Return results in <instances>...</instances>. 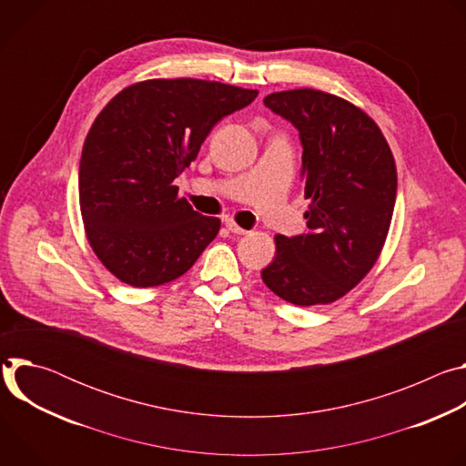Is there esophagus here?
Returning <instances> with one entry per match:
<instances>
[{
	"instance_id": "1",
	"label": "esophagus",
	"mask_w": 466,
	"mask_h": 466,
	"mask_svg": "<svg viewBox=\"0 0 466 466\" xmlns=\"http://www.w3.org/2000/svg\"><path fill=\"white\" fill-rule=\"evenodd\" d=\"M225 227H227L232 234H247V232H248V230L241 228L234 219H225Z\"/></svg>"
}]
</instances>
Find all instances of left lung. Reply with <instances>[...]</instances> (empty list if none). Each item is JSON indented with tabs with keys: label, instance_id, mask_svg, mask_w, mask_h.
Masks as SVG:
<instances>
[{
	"label": "left lung",
	"instance_id": "obj_1",
	"mask_svg": "<svg viewBox=\"0 0 466 466\" xmlns=\"http://www.w3.org/2000/svg\"><path fill=\"white\" fill-rule=\"evenodd\" d=\"M263 105L288 119L302 144L308 232L277 236L261 271L295 306L329 304L376 263L392 219L396 166L380 127L352 103L313 88L275 92Z\"/></svg>",
	"mask_w": 466,
	"mask_h": 466
}]
</instances>
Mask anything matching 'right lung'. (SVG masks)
I'll use <instances>...</instances> for the list:
<instances>
[{"label": "right lung", "instance_id": "obj_1", "mask_svg": "<svg viewBox=\"0 0 466 466\" xmlns=\"http://www.w3.org/2000/svg\"><path fill=\"white\" fill-rule=\"evenodd\" d=\"M256 90L201 79H151L121 90L96 117L79 164L86 238L105 268L135 288L182 277L221 221L195 212L175 178L210 130Z\"/></svg>", "mask_w": 466, "mask_h": 466}]
</instances>
